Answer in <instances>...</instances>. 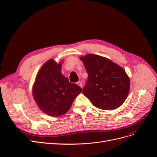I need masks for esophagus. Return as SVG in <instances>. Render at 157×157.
I'll list each match as a JSON object with an SVG mask.
<instances>
[{
  "label": "esophagus",
  "mask_w": 157,
  "mask_h": 157,
  "mask_svg": "<svg viewBox=\"0 0 157 157\" xmlns=\"http://www.w3.org/2000/svg\"><path fill=\"white\" fill-rule=\"evenodd\" d=\"M77 84H78V86H79L80 88H82V83L81 82H77Z\"/></svg>",
  "instance_id": "1"
}]
</instances>
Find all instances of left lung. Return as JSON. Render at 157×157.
<instances>
[{
    "label": "left lung",
    "instance_id": "1",
    "mask_svg": "<svg viewBox=\"0 0 157 157\" xmlns=\"http://www.w3.org/2000/svg\"><path fill=\"white\" fill-rule=\"evenodd\" d=\"M88 74L82 93L93 105L103 110L122 105L130 91V78L125 70L108 58L95 54L80 56Z\"/></svg>",
    "mask_w": 157,
    "mask_h": 157
}]
</instances>
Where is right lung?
<instances>
[{
	"label": "right lung",
	"instance_id": "add662e5",
	"mask_svg": "<svg viewBox=\"0 0 157 157\" xmlns=\"http://www.w3.org/2000/svg\"><path fill=\"white\" fill-rule=\"evenodd\" d=\"M62 63L61 61L58 63L53 59L47 61L38 72L32 88L38 107L51 117L65 115L82 92L81 88L70 83L61 74Z\"/></svg>",
	"mask_w": 157,
	"mask_h": 157
}]
</instances>
